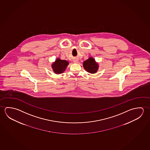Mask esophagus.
<instances>
[{
    "instance_id": "34e87169",
    "label": "esophagus",
    "mask_w": 150,
    "mask_h": 150,
    "mask_svg": "<svg viewBox=\"0 0 150 150\" xmlns=\"http://www.w3.org/2000/svg\"><path fill=\"white\" fill-rule=\"evenodd\" d=\"M74 62L75 63H78V62H79V60L77 59H75L74 60Z\"/></svg>"
}]
</instances>
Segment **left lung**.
Segmentation results:
<instances>
[{"label":"left lung","instance_id":"obj_1","mask_svg":"<svg viewBox=\"0 0 150 150\" xmlns=\"http://www.w3.org/2000/svg\"><path fill=\"white\" fill-rule=\"evenodd\" d=\"M83 64L84 69L91 74H95L98 70V63L96 62L92 57H89L88 59L83 62Z\"/></svg>","mask_w":150,"mask_h":150}]
</instances>
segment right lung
<instances>
[{
    "label": "right lung",
    "mask_w": 150,
    "mask_h": 150,
    "mask_svg": "<svg viewBox=\"0 0 150 150\" xmlns=\"http://www.w3.org/2000/svg\"><path fill=\"white\" fill-rule=\"evenodd\" d=\"M69 64V62L66 60H63L58 57L52 63L51 67L54 73L60 74L64 73Z\"/></svg>",
    "instance_id": "obj_1"
}]
</instances>
